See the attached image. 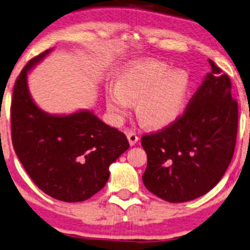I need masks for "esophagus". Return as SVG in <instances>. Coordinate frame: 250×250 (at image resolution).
<instances>
[{
	"mask_svg": "<svg viewBox=\"0 0 250 250\" xmlns=\"http://www.w3.org/2000/svg\"><path fill=\"white\" fill-rule=\"evenodd\" d=\"M127 138L129 141V144H130L131 146H134V145L138 142V140H140L138 136L136 135L134 131H127Z\"/></svg>",
	"mask_w": 250,
	"mask_h": 250,
	"instance_id": "1",
	"label": "esophagus"
}]
</instances>
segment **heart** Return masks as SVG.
<instances>
[{"instance_id": "1", "label": "heart", "mask_w": 250, "mask_h": 250, "mask_svg": "<svg viewBox=\"0 0 250 250\" xmlns=\"http://www.w3.org/2000/svg\"><path fill=\"white\" fill-rule=\"evenodd\" d=\"M191 91L186 70L172 69L158 60H141L125 67L116 85L106 87V106L116 123L130 114L137 102V115L148 128L163 129L178 121Z\"/></svg>"}]
</instances>
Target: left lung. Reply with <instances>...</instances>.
<instances>
[{"label":"left lung","mask_w":250,"mask_h":250,"mask_svg":"<svg viewBox=\"0 0 250 250\" xmlns=\"http://www.w3.org/2000/svg\"><path fill=\"white\" fill-rule=\"evenodd\" d=\"M211 71L189 102L185 114L168 128L142 137L147 156L144 186L170 203L210 191L225 174L235 148L238 104L230 81L209 60Z\"/></svg>","instance_id":"left-lung-1"}]
</instances>
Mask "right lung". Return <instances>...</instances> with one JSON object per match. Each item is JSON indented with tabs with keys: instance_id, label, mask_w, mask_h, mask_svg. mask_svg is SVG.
I'll return each instance as SVG.
<instances>
[{
	"instance_id": "obj_1",
	"label": "right lung",
	"mask_w": 250,
	"mask_h": 250,
	"mask_svg": "<svg viewBox=\"0 0 250 250\" xmlns=\"http://www.w3.org/2000/svg\"><path fill=\"white\" fill-rule=\"evenodd\" d=\"M54 48L31 60L16 81L11 103L15 152L32 181L63 202H82L105 187L109 166L129 148L127 137L90 109L50 114L34 103L30 71Z\"/></svg>"
}]
</instances>
